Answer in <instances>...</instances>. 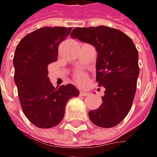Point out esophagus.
<instances>
[{"label": "esophagus", "instance_id": "1", "mask_svg": "<svg viewBox=\"0 0 157 157\" xmlns=\"http://www.w3.org/2000/svg\"><path fill=\"white\" fill-rule=\"evenodd\" d=\"M80 94L82 95H83V96H87V95H89V92L88 90H85V89H82L81 91H80Z\"/></svg>", "mask_w": 157, "mask_h": 157}]
</instances>
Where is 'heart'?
Instances as JSON below:
<instances>
[{
	"label": "heart",
	"instance_id": "b5f03b06",
	"mask_svg": "<svg viewBox=\"0 0 157 157\" xmlns=\"http://www.w3.org/2000/svg\"><path fill=\"white\" fill-rule=\"evenodd\" d=\"M75 79L79 83H82L85 81V75L82 73H77L75 75Z\"/></svg>",
	"mask_w": 157,
	"mask_h": 157
}]
</instances>
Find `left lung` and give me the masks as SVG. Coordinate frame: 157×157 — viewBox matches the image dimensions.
I'll return each mask as SVG.
<instances>
[{
    "mask_svg": "<svg viewBox=\"0 0 157 157\" xmlns=\"http://www.w3.org/2000/svg\"><path fill=\"white\" fill-rule=\"evenodd\" d=\"M70 35L97 51L96 82L105 91L100 107L89 112V119L98 127H115L128 114L136 95L140 72L137 49L130 37L106 26L76 28Z\"/></svg>",
    "mask_w": 157,
    "mask_h": 157,
    "instance_id": "left-lung-1",
    "label": "left lung"
}]
</instances>
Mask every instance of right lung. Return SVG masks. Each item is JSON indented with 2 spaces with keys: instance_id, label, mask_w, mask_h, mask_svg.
Returning a JSON list of instances; mask_svg holds the SVG:
<instances>
[{
  "instance_id": "obj_1",
  "label": "right lung",
  "mask_w": 157,
  "mask_h": 157,
  "mask_svg": "<svg viewBox=\"0 0 157 157\" xmlns=\"http://www.w3.org/2000/svg\"><path fill=\"white\" fill-rule=\"evenodd\" d=\"M72 28L43 27L24 36L16 47L14 80L21 107L34 125L49 128L62 122L65 106L79 90L72 84L55 88L48 77V66L57 61L59 44Z\"/></svg>"
}]
</instances>
